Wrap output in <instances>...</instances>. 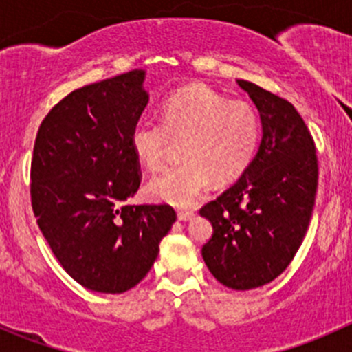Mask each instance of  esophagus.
Here are the masks:
<instances>
[{
  "instance_id": "34e87169",
  "label": "esophagus",
  "mask_w": 352,
  "mask_h": 352,
  "mask_svg": "<svg viewBox=\"0 0 352 352\" xmlns=\"http://www.w3.org/2000/svg\"><path fill=\"white\" fill-rule=\"evenodd\" d=\"M192 216H194L192 211H179V212H177V218H179L180 221H189Z\"/></svg>"
}]
</instances>
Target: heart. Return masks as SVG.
<instances>
[{
	"mask_svg": "<svg viewBox=\"0 0 352 352\" xmlns=\"http://www.w3.org/2000/svg\"><path fill=\"white\" fill-rule=\"evenodd\" d=\"M261 138V119L254 105L226 100L206 85H190L170 95L162 120L141 117L131 129V148L146 168L165 165L173 141H182L184 162L156 175L148 192L156 201L192 206L211 179L226 184L242 175Z\"/></svg>",
	"mask_w": 352,
	"mask_h": 352,
	"instance_id": "1",
	"label": "heart"
}]
</instances>
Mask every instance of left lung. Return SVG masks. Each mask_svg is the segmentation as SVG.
<instances>
[{
  "label": "left lung",
  "mask_w": 352,
  "mask_h": 352,
  "mask_svg": "<svg viewBox=\"0 0 352 352\" xmlns=\"http://www.w3.org/2000/svg\"><path fill=\"white\" fill-rule=\"evenodd\" d=\"M262 120L257 155L239 180L201 208L212 225L202 245L211 274L232 289H252L286 271L307 235L318 184L315 141L293 104L239 80Z\"/></svg>",
  "instance_id": "1"
}]
</instances>
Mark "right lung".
<instances>
[{
	"label": "right lung",
	"instance_id": "right-lung-1",
	"mask_svg": "<svg viewBox=\"0 0 352 352\" xmlns=\"http://www.w3.org/2000/svg\"><path fill=\"white\" fill-rule=\"evenodd\" d=\"M144 71L71 91L44 117L30 165L32 209L63 269L98 293H124L148 274L177 214L127 204L141 184L131 129L148 104Z\"/></svg>",
	"mask_w": 352,
	"mask_h": 352
}]
</instances>
